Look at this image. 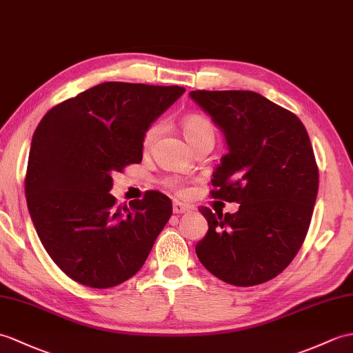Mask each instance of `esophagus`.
Listing matches in <instances>:
<instances>
[{
  "label": "esophagus",
  "instance_id": "1",
  "mask_svg": "<svg viewBox=\"0 0 353 353\" xmlns=\"http://www.w3.org/2000/svg\"><path fill=\"white\" fill-rule=\"evenodd\" d=\"M191 208L188 206V204L185 203H180V201H174L173 203V212L176 215H180V214H186V212H190Z\"/></svg>",
  "mask_w": 353,
  "mask_h": 353
}]
</instances>
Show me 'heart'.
<instances>
[{
  "label": "heart",
  "instance_id": "1",
  "mask_svg": "<svg viewBox=\"0 0 353 353\" xmlns=\"http://www.w3.org/2000/svg\"><path fill=\"white\" fill-rule=\"evenodd\" d=\"M182 129H183V135L185 138L190 141V144L194 147L199 144L200 141H203L204 138H215V129L214 125L204 117L200 116V114H190L182 119ZM161 130V125L159 123H153V125L145 130V134L143 137V147L144 149H150L152 144L157 139L158 134ZM167 185L170 188H173L179 194H185V188L183 185L177 182L176 179H170L167 180Z\"/></svg>",
  "mask_w": 353,
  "mask_h": 353
}]
</instances>
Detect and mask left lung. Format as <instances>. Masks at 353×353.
<instances>
[{
	"label": "left lung",
	"mask_w": 353,
	"mask_h": 353,
	"mask_svg": "<svg viewBox=\"0 0 353 353\" xmlns=\"http://www.w3.org/2000/svg\"><path fill=\"white\" fill-rule=\"evenodd\" d=\"M191 97L228 145L210 195L239 203L236 214L200 208L209 230L196 257L228 284L266 283L290 265L313 216L319 168L307 129L289 110L247 90H195Z\"/></svg>",
	"instance_id": "8db88e82"
}]
</instances>
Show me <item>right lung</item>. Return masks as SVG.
<instances>
[{
    "label": "right lung",
    "mask_w": 353,
    "mask_h": 353,
    "mask_svg": "<svg viewBox=\"0 0 353 353\" xmlns=\"http://www.w3.org/2000/svg\"><path fill=\"white\" fill-rule=\"evenodd\" d=\"M185 88L103 83L49 110L34 130L28 210L49 257L73 281L108 289L134 276L173 214L167 195L117 206L112 176L143 159V137Z\"/></svg>",
    "instance_id": "add662e5"
}]
</instances>
